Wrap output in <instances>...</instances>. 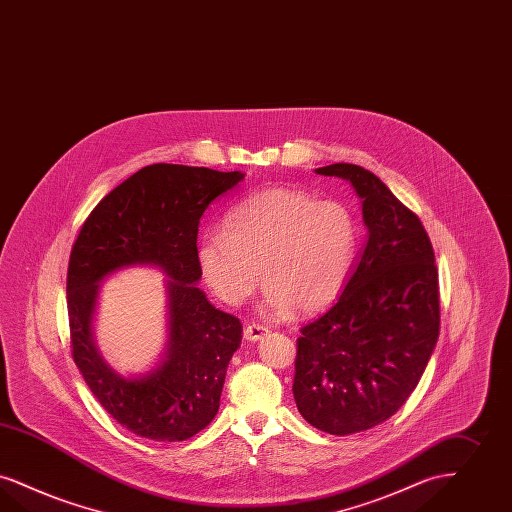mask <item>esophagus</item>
<instances>
[{"label":"esophagus","mask_w":512,"mask_h":512,"mask_svg":"<svg viewBox=\"0 0 512 512\" xmlns=\"http://www.w3.org/2000/svg\"><path fill=\"white\" fill-rule=\"evenodd\" d=\"M266 333H268V328L261 326V324H247L246 328H244V337H246L247 341H253V343L261 341Z\"/></svg>","instance_id":"esophagus-1"}]
</instances>
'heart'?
<instances>
[{"label": "heart", "instance_id": "b5f03b06", "mask_svg": "<svg viewBox=\"0 0 512 512\" xmlns=\"http://www.w3.org/2000/svg\"><path fill=\"white\" fill-rule=\"evenodd\" d=\"M358 226L347 205L295 188H268L234 205L225 230L205 232L198 261L207 286L240 305L261 284L274 314L328 307L347 282Z\"/></svg>", "mask_w": 512, "mask_h": 512}]
</instances>
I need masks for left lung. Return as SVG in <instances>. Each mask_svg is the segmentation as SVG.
I'll return each mask as SVG.
<instances>
[{
    "label": "left lung",
    "mask_w": 512,
    "mask_h": 512,
    "mask_svg": "<svg viewBox=\"0 0 512 512\" xmlns=\"http://www.w3.org/2000/svg\"><path fill=\"white\" fill-rule=\"evenodd\" d=\"M316 173L354 186L368 240L337 303L301 328L293 396L312 427L347 436L385 423L417 387L440 333L438 270L425 226L377 175Z\"/></svg>",
    "instance_id": "left-lung-1"
}]
</instances>
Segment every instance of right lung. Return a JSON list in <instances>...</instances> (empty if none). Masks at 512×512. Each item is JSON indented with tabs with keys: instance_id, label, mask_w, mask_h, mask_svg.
Returning a JSON list of instances; mask_svg holds the SVG:
<instances>
[{
	"instance_id": "1",
	"label": "right lung",
	"mask_w": 512,
	"mask_h": 512,
	"mask_svg": "<svg viewBox=\"0 0 512 512\" xmlns=\"http://www.w3.org/2000/svg\"><path fill=\"white\" fill-rule=\"evenodd\" d=\"M244 177L240 171L146 165L104 196L72 246L66 276L72 358L101 406L137 436L181 442L219 411L242 324L196 286L202 278L196 242L205 209ZM135 264L158 265L170 276V339L156 369L123 378L94 347L92 314L103 278Z\"/></svg>"
}]
</instances>
